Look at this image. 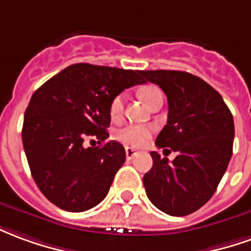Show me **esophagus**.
Listing matches in <instances>:
<instances>
[{
	"instance_id": "esophagus-1",
	"label": "esophagus",
	"mask_w": 251,
	"mask_h": 251,
	"mask_svg": "<svg viewBox=\"0 0 251 251\" xmlns=\"http://www.w3.org/2000/svg\"><path fill=\"white\" fill-rule=\"evenodd\" d=\"M135 155H136V151H135L134 149H131V147H126V157H127L128 161H131Z\"/></svg>"
}]
</instances>
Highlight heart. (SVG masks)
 Here are the masks:
<instances>
[{"mask_svg":"<svg viewBox=\"0 0 251 251\" xmlns=\"http://www.w3.org/2000/svg\"><path fill=\"white\" fill-rule=\"evenodd\" d=\"M140 97L149 105L151 101L157 99H163L162 90L157 86H147V88L140 90ZM124 104H126V94L120 93L115 96L109 105V113L113 120L120 119L124 111ZM151 129L146 126H127L124 128L117 131V138L122 140L126 145L132 146V147H140L150 139Z\"/></svg>","mask_w":251,"mask_h":251,"instance_id":"heart-1","label":"heart"}]
</instances>
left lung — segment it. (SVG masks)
<instances>
[{"instance_id":"8db88e82","label":"left lung","mask_w":251,"mask_h":251,"mask_svg":"<svg viewBox=\"0 0 251 251\" xmlns=\"http://www.w3.org/2000/svg\"><path fill=\"white\" fill-rule=\"evenodd\" d=\"M168 97V123L155 145L176 151L169 162L151 151L152 168L145 174L146 195L158 209L185 216L212 197L226 173L234 143V119L216 90L201 78L177 70L143 72Z\"/></svg>"}]
</instances>
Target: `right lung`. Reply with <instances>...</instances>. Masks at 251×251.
Instances as JSON below:
<instances>
[{
  "mask_svg": "<svg viewBox=\"0 0 251 251\" xmlns=\"http://www.w3.org/2000/svg\"><path fill=\"white\" fill-rule=\"evenodd\" d=\"M146 83L142 70L75 63L50 78L28 104L23 145L37 188L56 207L82 212L109 192L126 150L108 139L112 99ZM104 145L85 148L86 140Z\"/></svg>",
  "mask_w": 251,
  "mask_h": 251,
  "instance_id": "right-lung-1",
  "label": "right lung"
}]
</instances>
